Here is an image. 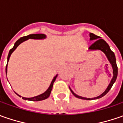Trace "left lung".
<instances>
[{
	"mask_svg": "<svg viewBox=\"0 0 123 123\" xmlns=\"http://www.w3.org/2000/svg\"><path fill=\"white\" fill-rule=\"evenodd\" d=\"M90 40H95V42L92 44L90 47H89V49L90 50H100L103 51L105 54L106 55L107 57L108 60L110 61V64H111V66H112V68H113V78L111 80V82L109 84L108 87H107V89L105 90V91L103 92V94H101L100 96L97 97H94V98H85V97H80L77 95L76 94H74L73 90L70 88L71 92L73 94V95L77 98H81V99H85V100H92V99H97V98H100L103 96H105L107 92L110 91V90L111 89V87H112L114 83L116 81V79L117 78V75H118V67H117V65H116V57H115V55L113 51H111L109 45L107 44L105 41L103 39H101L100 37L98 36H96L95 34L90 33Z\"/></svg>",
	"mask_w": 123,
	"mask_h": 123,
	"instance_id": "8db88e82",
	"label": "left lung"
}]
</instances>
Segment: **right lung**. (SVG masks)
<instances>
[{
    "label": "right lung",
    "instance_id": "right-lung-1",
    "mask_svg": "<svg viewBox=\"0 0 123 123\" xmlns=\"http://www.w3.org/2000/svg\"><path fill=\"white\" fill-rule=\"evenodd\" d=\"M45 37H46V36H45L44 34H41V33H39V34H31V35H29V36H25V37H20L18 40L16 41V42L15 43L13 47L9 50V53L8 57H7V63H8L9 59V57H10V56H11V55H12V53L13 52V50L16 49L17 47L19 46V44H20L22 42H23L24 41L27 40L28 39H44ZM7 66H6V74H7ZM57 77V75L54 77V79H53V81H52V82L50 83L49 87L48 88V90H47L45 92H44L43 94H42L40 95H38V96H36V97H32V98H25V97H22V98L25 99V100L32 101H42V100L46 99V98L50 96V92H51L52 88H53V83L55 82V81ZM18 96L20 97H21L20 95H18Z\"/></svg>",
    "mask_w": 123,
    "mask_h": 123
}]
</instances>
